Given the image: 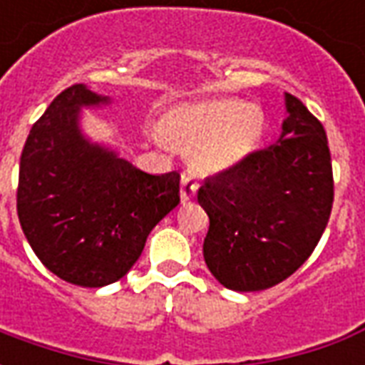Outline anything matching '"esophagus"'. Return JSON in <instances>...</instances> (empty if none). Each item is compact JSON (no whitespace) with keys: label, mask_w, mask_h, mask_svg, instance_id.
Here are the masks:
<instances>
[{"label":"esophagus","mask_w":365,"mask_h":365,"mask_svg":"<svg viewBox=\"0 0 365 365\" xmlns=\"http://www.w3.org/2000/svg\"><path fill=\"white\" fill-rule=\"evenodd\" d=\"M199 182L193 178L190 172H183L182 174V187H180V195H182V203H190L193 195L197 193Z\"/></svg>","instance_id":"1"}]
</instances>
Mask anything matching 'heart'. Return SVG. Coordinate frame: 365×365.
I'll list each match as a JSON object with an SVG mask.
<instances>
[{"label": "heart", "instance_id": "obj_1", "mask_svg": "<svg viewBox=\"0 0 365 365\" xmlns=\"http://www.w3.org/2000/svg\"><path fill=\"white\" fill-rule=\"evenodd\" d=\"M164 128L172 140L187 146V158L195 170L221 174L240 166L258 150L266 117L260 105L219 97L170 109Z\"/></svg>", "mask_w": 365, "mask_h": 365}]
</instances>
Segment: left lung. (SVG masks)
<instances>
[{
    "label": "left lung",
    "instance_id": "8db88e82",
    "mask_svg": "<svg viewBox=\"0 0 365 365\" xmlns=\"http://www.w3.org/2000/svg\"><path fill=\"white\" fill-rule=\"evenodd\" d=\"M279 140L205 180L197 201L209 215L203 258L232 291L274 287L297 272L327 229L332 162L321 120L285 93Z\"/></svg>",
    "mask_w": 365,
    "mask_h": 365
}]
</instances>
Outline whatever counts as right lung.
<instances>
[{"label": "right lung", "instance_id": "add662e5", "mask_svg": "<svg viewBox=\"0 0 365 365\" xmlns=\"http://www.w3.org/2000/svg\"><path fill=\"white\" fill-rule=\"evenodd\" d=\"M107 101L83 83L66 88L33 125L21 154V229L52 274L80 287L120 279L180 203L178 172L146 174L82 135L80 107Z\"/></svg>", "mask_w": 365, "mask_h": 365}]
</instances>
